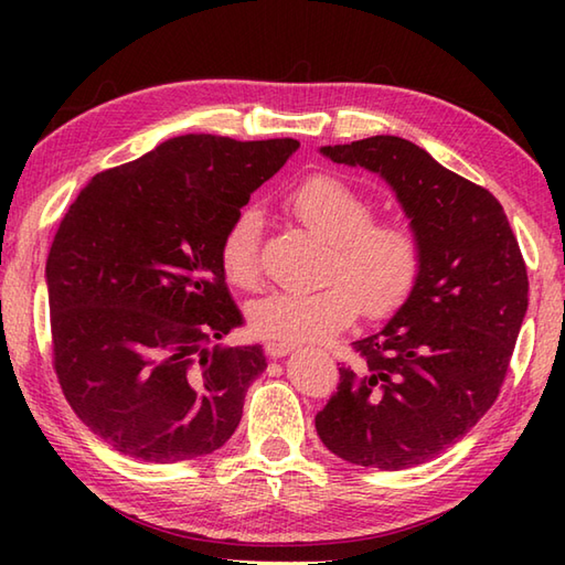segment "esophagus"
<instances>
[{
    "instance_id": "obj_1",
    "label": "esophagus",
    "mask_w": 565,
    "mask_h": 565,
    "mask_svg": "<svg viewBox=\"0 0 565 565\" xmlns=\"http://www.w3.org/2000/svg\"><path fill=\"white\" fill-rule=\"evenodd\" d=\"M264 350H267V356H271V359H281V356H286V354L296 352V344H286V342H267V347H264Z\"/></svg>"
}]
</instances>
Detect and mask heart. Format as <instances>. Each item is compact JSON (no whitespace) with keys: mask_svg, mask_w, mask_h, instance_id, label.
I'll return each instance as SVG.
<instances>
[{"mask_svg":"<svg viewBox=\"0 0 565 565\" xmlns=\"http://www.w3.org/2000/svg\"><path fill=\"white\" fill-rule=\"evenodd\" d=\"M298 223L330 243L316 291H269L247 310L252 334L269 342L303 344L340 332L364 310L388 318L415 291L423 243L403 221H371L374 203L334 174H310L284 199ZM259 213L243 209L221 235L218 262L237 289L259 281Z\"/></svg>","mask_w":565,"mask_h":565,"instance_id":"b5f03b06","label":"heart"}]
</instances>
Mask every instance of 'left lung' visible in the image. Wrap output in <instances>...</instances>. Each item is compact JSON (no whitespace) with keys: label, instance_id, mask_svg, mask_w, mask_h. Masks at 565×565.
I'll list each match as a JSON object with an SVG mask.
<instances>
[{"label":"left lung","instance_id":"1","mask_svg":"<svg viewBox=\"0 0 565 565\" xmlns=\"http://www.w3.org/2000/svg\"><path fill=\"white\" fill-rule=\"evenodd\" d=\"M320 152L386 179L423 243L415 291L352 342L356 362L316 415L340 459L401 471L447 451L495 403L526 313V264L500 201L415 142L374 136Z\"/></svg>","mask_w":565,"mask_h":565}]
</instances>
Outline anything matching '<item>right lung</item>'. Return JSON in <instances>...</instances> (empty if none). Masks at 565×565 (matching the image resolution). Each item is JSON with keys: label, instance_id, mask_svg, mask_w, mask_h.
Masks as SVG:
<instances>
[{"label": "right lung", "instance_id": "right-lung-1", "mask_svg": "<svg viewBox=\"0 0 565 565\" xmlns=\"http://www.w3.org/2000/svg\"><path fill=\"white\" fill-rule=\"evenodd\" d=\"M296 148L179 136L94 174L60 221L45 262L53 369L116 451L174 463L233 437L267 359L259 344L206 350L243 322L218 243Z\"/></svg>", "mask_w": 565, "mask_h": 565}]
</instances>
